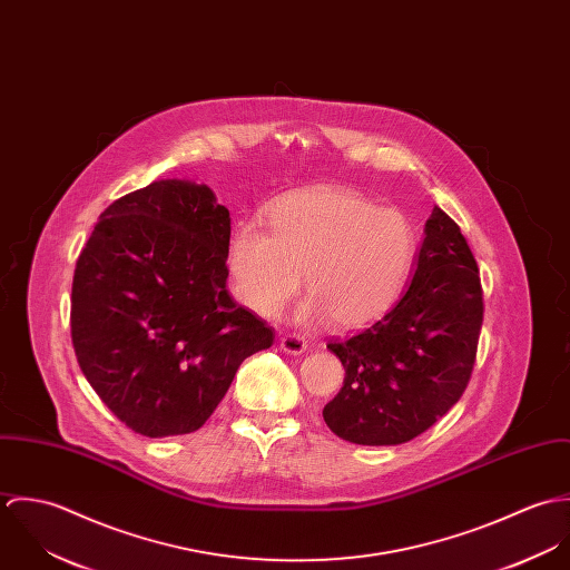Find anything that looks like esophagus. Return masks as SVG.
<instances>
[{"mask_svg":"<svg viewBox=\"0 0 570 570\" xmlns=\"http://www.w3.org/2000/svg\"><path fill=\"white\" fill-rule=\"evenodd\" d=\"M281 348L285 353H289V355H301V353L307 351V340L303 335H298V333H285L281 337Z\"/></svg>","mask_w":570,"mask_h":570,"instance_id":"esophagus-1","label":"esophagus"}]
</instances>
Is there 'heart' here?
Wrapping results in <instances>:
<instances>
[{"instance_id":"b5f03b06","label":"heart","mask_w":570,"mask_h":570,"mask_svg":"<svg viewBox=\"0 0 570 570\" xmlns=\"http://www.w3.org/2000/svg\"><path fill=\"white\" fill-rule=\"evenodd\" d=\"M267 226L244 222L228 244L235 298L274 318L301 289V316L357 328L382 318L402 296L416 254L412 222L360 193L316 188L267 208Z\"/></svg>"}]
</instances>
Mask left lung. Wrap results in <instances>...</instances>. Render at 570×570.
<instances>
[{"mask_svg":"<svg viewBox=\"0 0 570 570\" xmlns=\"http://www.w3.org/2000/svg\"><path fill=\"white\" fill-rule=\"evenodd\" d=\"M483 312L476 258L434 206L402 301L326 344L344 366V384L323 410L331 432L357 445H400L425 432L470 384Z\"/></svg>","mask_w":570,"mask_h":570,"instance_id":"left-lung-1","label":"left lung"}]
</instances>
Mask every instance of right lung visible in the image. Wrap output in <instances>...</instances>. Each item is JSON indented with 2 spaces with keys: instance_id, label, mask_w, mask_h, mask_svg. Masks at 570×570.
<instances>
[{
  "instance_id": "obj_1",
  "label": "right lung",
  "mask_w": 570,
  "mask_h": 570,
  "mask_svg": "<svg viewBox=\"0 0 570 570\" xmlns=\"http://www.w3.org/2000/svg\"><path fill=\"white\" fill-rule=\"evenodd\" d=\"M230 213L213 190L163 179L105 208L72 281L82 375L127 428L195 432L274 328L228 289Z\"/></svg>"
}]
</instances>
